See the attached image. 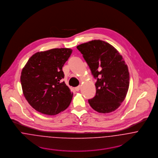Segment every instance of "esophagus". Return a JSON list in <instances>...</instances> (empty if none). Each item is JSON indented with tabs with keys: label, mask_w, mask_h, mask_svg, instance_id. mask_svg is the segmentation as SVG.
Listing matches in <instances>:
<instances>
[{
	"label": "esophagus",
	"mask_w": 158,
	"mask_h": 158,
	"mask_svg": "<svg viewBox=\"0 0 158 158\" xmlns=\"http://www.w3.org/2000/svg\"><path fill=\"white\" fill-rule=\"evenodd\" d=\"M80 88H81V86H77V87L75 88V90L76 91H79L80 90Z\"/></svg>",
	"instance_id": "1"
}]
</instances>
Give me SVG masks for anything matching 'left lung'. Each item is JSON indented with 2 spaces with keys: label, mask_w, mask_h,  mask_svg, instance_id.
I'll return each instance as SVG.
<instances>
[{
  "label": "left lung",
  "mask_w": 158,
  "mask_h": 158,
  "mask_svg": "<svg viewBox=\"0 0 158 158\" xmlns=\"http://www.w3.org/2000/svg\"><path fill=\"white\" fill-rule=\"evenodd\" d=\"M77 48L97 79L96 95L88 100L89 104L101 113L114 111L124 101L130 84L128 66L122 55L113 46L101 40L82 44Z\"/></svg>",
  "instance_id": "left-lung-1"
}]
</instances>
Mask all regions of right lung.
<instances>
[{
  "label": "right lung",
  "mask_w": 158,
  "mask_h": 158,
  "mask_svg": "<svg viewBox=\"0 0 158 158\" xmlns=\"http://www.w3.org/2000/svg\"><path fill=\"white\" fill-rule=\"evenodd\" d=\"M72 52L62 48L37 52L23 68L20 76L23 94L36 111L56 115L70 104L73 93L62 79V67Z\"/></svg>",
  "instance_id": "add662e5"
}]
</instances>
